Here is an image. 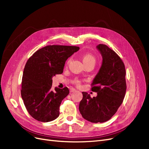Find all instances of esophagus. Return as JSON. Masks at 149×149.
<instances>
[{
	"instance_id": "esophagus-1",
	"label": "esophagus",
	"mask_w": 149,
	"mask_h": 149,
	"mask_svg": "<svg viewBox=\"0 0 149 149\" xmlns=\"http://www.w3.org/2000/svg\"><path fill=\"white\" fill-rule=\"evenodd\" d=\"M74 91H76V89H74V88H71L70 89V93H73V92H74Z\"/></svg>"
}]
</instances>
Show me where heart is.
<instances>
[{"label": "heart", "mask_w": 149, "mask_h": 149, "mask_svg": "<svg viewBox=\"0 0 149 149\" xmlns=\"http://www.w3.org/2000/svg\"><path fill=\"white\" fill-rule=\"evenodd\" d=\"M83 61L84 62V63H89V62H93L94 64L96 63V59L93 55H90V54H86L83 57ZM75 83L76 84H79V81L78 79H75L74 81Z\"/></svg>", "instance_id": "heart-1"}]
</instances>
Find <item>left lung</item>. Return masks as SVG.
Returning <instances> with one entry per match:
<instances>
[{
	"label": "left lung",
	"mask_w": 149,
	"mask_h": 149,
	"mask_svg": "<svg viewBox=\"0 0 149 149\" xmlns=\"http://www.w3.org/2000/svg\"><path fill=\"white\" fill-rule=\"evenodd\" d=\"M102 56V65L94 77L91 91L97 93L93 98L83 92L79 110L83 118L93 123L109 120L123 102L126 91L125 69L123 61L106 45L96 47Z\"/></svg>",
	"instance_id": "8db88e82"
}]
</instances>
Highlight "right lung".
Instances as JSON below:
<instances>
[{
	"instance_id": "1",
	"label": "right lung",
	"mask_w": 149,
	"mask_h": 149,
	"mask_svg": "<svg viewBox=\"0 0 149 149\" xmlns=\"http://www.w3.org/2000/svg\"><path fill=\"white\" fill-rule=\"evenodd\" d=\"M79 49L75 46L48 45L28 60L22 76L21 96L35 119L47 123L60 115V106L70 93L67 87L52 89L53 76L61 74L68 58Z\"/></svg>"
}]
</instances>
